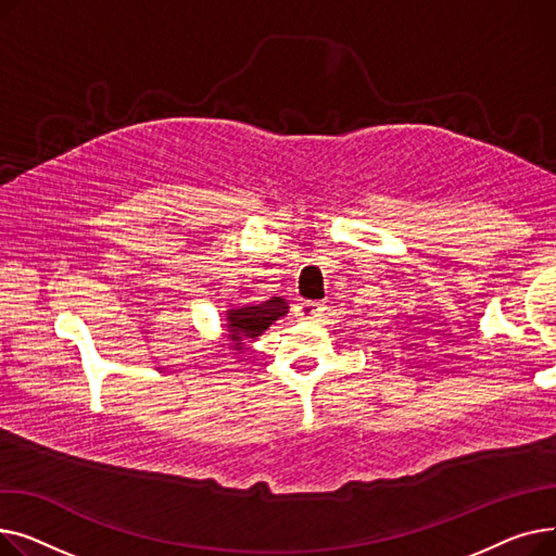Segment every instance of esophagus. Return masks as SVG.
I'll return each mask as SVG.
<instances>
[{"label":"esophagus","mask_w":556,"mask_h":556,"mask_svg":"<svg viewBox=\"0 0 556 556\" xmlns=\"http://www.w3.org/2000/svg\"><path fill=\"white\" fill-rule=\"evenodd\" d=\"M323 311H325V304L313 302V300H302L298 306V313L302 319H317L319 315H323Z\"/></svg>","instance_id":"esophagus-1"}]
</instances>
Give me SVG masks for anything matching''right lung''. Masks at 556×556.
Masks as SVG:
<instances>
[{
  "label": "right lung",
  "instance_id": "add662e5",
  "mask_svg": "<svg viewBox=\"0 0 556 556\" xmlns=\"http://www.w3.org/2000/svg\"><path fill=\"white\" fill-rule=\"evenodd\" d=\"M286 313H288V306L281 298H270L256 306H241V308L227 311V323H229L227 331H229L231 346L237 349V352H241L243 340L261 336L275 323V319L283 317Z\"/></svg>",
  "mask_w": 556,
  "mask_h": 556
}]
</instances>
